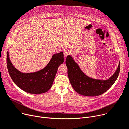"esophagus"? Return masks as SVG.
Wrapping results in <instances>:
<instances>
[{
  "mask_svg": "<svg viewBox=\"0 0 129 129\" xmlns=\"http://www.w3.org/2000/svg\"><path fill=\"white\" fill-rule=\"evenodd\" d=\"M69 53H70V51L66 49V50H64V55L65 56H67Z\"/></svg>",
  "mask_w": 129,
  "mask_h": 129,
  "instance_id": "1",
  "label": "esophagus"
}]
</instances>
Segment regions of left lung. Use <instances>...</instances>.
Masks as SVG:
<instances>
[{"label":"left lung","mask_w":129,"mask_h":129,"mask_svg":"<svg viewBox=\"0 0 129 129\" xmlns=\"http://www.w3.org/2000/svg\"><path fill=\"white\" fill-rule=\"evenodd\" d=\"M67 74L71 84L79 94L88 97L97 96L107 91L117 79L120 68V63L115 73L107 80L91 78L81 71L73 58L68 55L65 61Z\"/></svg>","instance_id":"8db88e82"}]
</instances>
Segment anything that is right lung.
<instances>
[{
	"mask_svg": "<svg viewBox=\"0 0 129 129\" xmlns=\"http://www.w3.org/2000/svg\"><path fill=\"white\" fill-rule=\"evenodd\" d=\"M64 60L63 52L53 55L49 63L39 71L21 73L12 64L9 52L7 55V65L9 75L14 83L20 89L32 94H41L48 91L52 86L58 66Z\"/></svg>",
	"mask_w": 129,
	"mask_h": 129,
	"instance_id": "add662e5",
	"label": "right lung"
}]
</instances>
